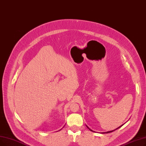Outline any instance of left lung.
I'll use <instances>...</instances> for the list:
<instances>
[{
	"label": "left lung",
	"instance_id": "1",
	"mask_svg": "<svg viewBox=\"0 0 146 146\" xmlns=\"http://www.w3.org/2000/svg\"><path fill=\"white\" fill-rule=\"evenodd\" d=\"M86 127H87V128H88V129H90V131H92V132H94V131H92V129H90V128H89V127H88V126H87V125H86ZM119 126V127H118V128H116V129H115V130H113V131H107V132H103V133H102V134H105V133H106H106H109V132H113V131H115V130H116V129H118V128H120V127H121V126Z\"/></svg>",
	"mask_w": 146,
	"mask_h": 146
}]
</instances>
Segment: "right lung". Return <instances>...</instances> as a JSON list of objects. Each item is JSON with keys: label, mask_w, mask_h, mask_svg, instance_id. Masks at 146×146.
I'll use <instances>...</instances> for the list:
<instances>
[{"label": "right lung", "mask_w": 146, "mask_h": 146, "mask_svg": "<svg viewBox=\"0 0 146 146\" xmlns=\"http://www.w3.org/2000/svg\"><path fill=\"white\" fill-rule=\"evenodd\" d=\"M60 130H61V129H60Z\"/></svg>", "instance_id": "right-lung-1"}]
</instances>
